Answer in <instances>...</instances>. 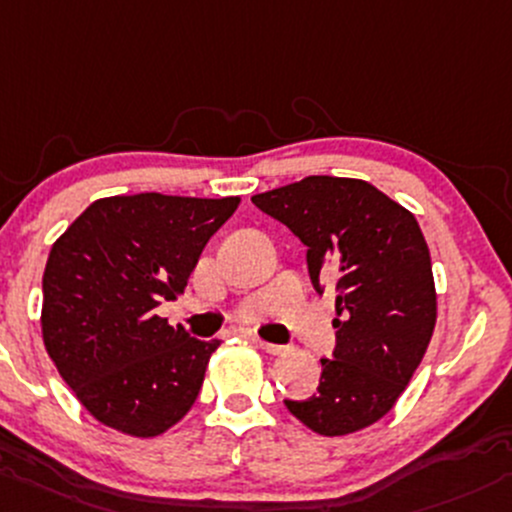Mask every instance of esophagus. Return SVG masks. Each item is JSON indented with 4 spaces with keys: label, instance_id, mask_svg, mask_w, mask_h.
<instances>
[{
    "label": "esophagus",
    "instance_id": "obj_1",
    "mask_svg": "<svg viewBox=\"0 0 512 512\" xmlns=\"http://www.w3.org/2000/svg\"><path fill=\"white\" fill-rule=\"evenodd\" d=\"M260 348H262V351L272 353V355H279V353H284V346H277V343H267V341H260Z\"/></svg>",
    "mask_w": 512,
    "mask_h": 512
}]
</instances>
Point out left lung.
<instances>
[{"label":"left lung","mask_w":512,"mask_h":512,"mask_svg":"<svg viewBox=\"0 0 512 512\" xmlns=\"http://www.w3.org/2000/svg\"><path fill=\"white\" fill-rule=\"evenodd\" d=\"M252 203L306 245L316 292L336 289V348L319 390L284 400L321 437L360 432L395 407L437 324L432 257L417 218L360 179L306 176Z\"/></svg>","instance_id":"1"}]
</instances>
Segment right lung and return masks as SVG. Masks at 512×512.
I'll return each mask as SVG.
<instances>
[{"label":"right lung","instance_id":"obj_1","mask_svg":"<svg viewBox=\"0 0 512 512\" xmlns=\"http://www.w3.org/2000/svg\"><path fill=\"white\" fill-rule=\"evenodd\" d=\"M238 206V196H110L53 242L43 346L105 427L159 437L193 407L220 341H196L154 309L184 294L206 242Z\"/></svg>","mask_w":512,"mask_h":512}]
</instances>
